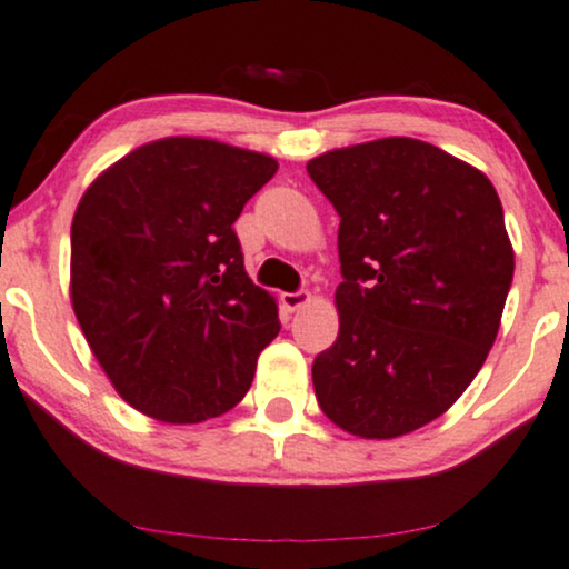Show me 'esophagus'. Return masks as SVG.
<instances>
[{
    "label": "esophagus",
    "mask_w": 569,
    "mask_h": 569,
    "mask_svg": "<svg viewBox=\"0 0 569 569\" xmlns=\"http://www.w3.org/2000/svg\"><path fill=\"white\" fill-rule=\"evenodd\" d=\"M312 301V293L309 291H297V293H280V305H283L289 312H297V309L307 307Z\"/></svg>",
    "instance_id": "1"
}]
</instances>
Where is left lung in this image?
Wrapping results in <instances>:
<instances>
[{
	"instance_id": "1",
	"label": "left lung",
	"mask_w": 569,
	"mask_h": 569,
	"mask_svg": "<svg viewBox=\"0 0 569 569\" xmlns=\"http://www.w3.org/2000/svg\"><path fill=\"white\" fill-rule=\"evenodd\" d=\"M307 172L341 218L343 276L315 397L351 436H407L462 397L499 333L515 272L499 193L407 136L330 149Z\"/></svg>"
}]
</instances>
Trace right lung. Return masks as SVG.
Wrapping results in <instances>:
<instances>
[{"instance_id":"right-lung-1","label":"right lung","mask_w":569,"mask_h":569,"mask_svg":"<svg viewBox=\"0 0 569 569\" xmlns=\"http://www.w3.org/2000/svg\"><path fill=\"white\" fill-rule=\"evenodd\" d=\"M270 154L201 136L136 147L93 178L70 228V301L114 391L141 415L193 426L249 391L278 336L233 222L276 176Z\"/></svg>"}]
</instances>
